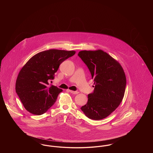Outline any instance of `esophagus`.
Returning <instances> with one entry per match:
<instances>
[{"mask_svg":"<svg viewBox=\"0 0 153 153\" xmlns=\"http://www.w3.org/2000/svg\"><path fill=\"white\" fill-rule=\"evenodd\" d=\"M69 92L73 94H78L79 93L78 91H71V90H69Z\"/></svg>","mask_w":153,"mask_h":153,"instance_id":"obj_1","label":"esophagus"}]
</instances>
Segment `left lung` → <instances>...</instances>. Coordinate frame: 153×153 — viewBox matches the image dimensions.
I'll list each match as a JSON object with an SVG mask.
<instances>
[{"label":"left lung","mask_w":153,"mask_h":153,"mask_svg":"<svg viewBox=\"0 0 153 153\" xmlns=\"http://www.w3.org/2000/svg\"><path fill=\"white\" fill-rule=\"evenodd\" d=\"M78 56L87 66L95 85L94 92L88 95L87 103L81 109L91 119H104L123 100L126 86L123 69L115 59L100 49L82 51Z\"/></svg>","instance_id":"obj_1"}]
</instances>
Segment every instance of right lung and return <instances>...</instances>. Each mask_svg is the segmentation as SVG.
<instances>
[{
	"mask_svg": "<svg viewBox=\"0 0 153 153\" xmlns=\"http://www.w3.org/2000/svg\"><path fill=\"white\" fill-rule=\"evenodd\" d=\"M76 53L74 51L50 49L33 56L22 67L18 75L15 91L24 107L31 114L40 115L46 112L56 101L62 90L48 81L59 65Z\"/></svg>",
	"mask_w": 153,
	"mask_h": 153,
	"instance_id": "obj_1",
	"label": "right lung"
}]
</instances>
